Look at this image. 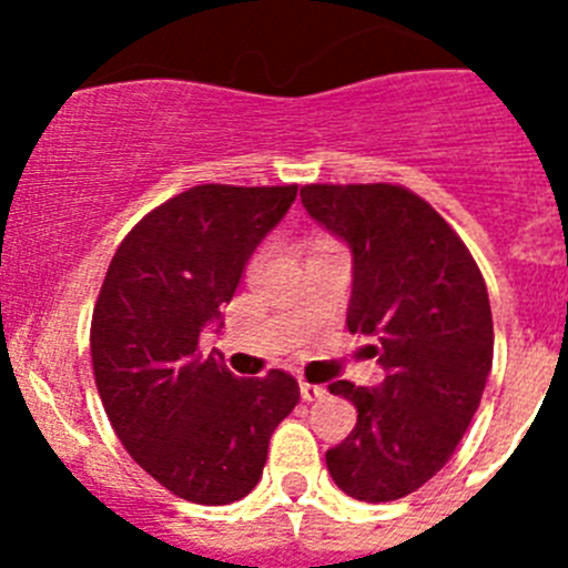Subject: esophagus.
<instances>
[{
    "mask_svg": "<svg viewBox=\"0 0 568 568\" xmlns=\"http://www.w3.org/2000/svg\"><path fill=\"white\" fill-rule=\"evenodd\" d=\"M298 386H301V398L304 400H321L324 395H327V389H324V386L310 384V381H301Z\"/></svg>",
    "mask_w": 568,
    "mask_h": 568,
    "instance_id": "obj_1",
    "label": "esophagus"
}]
</instances>
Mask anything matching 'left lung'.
I'll return each instance as SVG.
<instances>
[{
	"instance_id": "left-lung-1",
	"label": "left lung",
	"mask_w": 568,
	"mask_h": 568,
	"mask_svg": "<svg viewBox=\"0 0 568 568\" xmlns=\"http://www.w3.org/2000/svg\"><path fill=\"white\" fill-rule=\"evenodd\" d=\"M301 202L353 253L349 333L373 335L384 384L333 381L358 424L327 449L341 491L366 504L420 489L453 458L491 369L484 275L449 224L398 184H307Z\"/></svg>"
}]
</instances>
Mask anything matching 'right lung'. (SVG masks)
Here are the masks:
<instances>
[{"label": "right lung", "instance_id": "right-lung-1", "mask_svg": "<svg viewBox=\"0 0 568 568\" xmlns=\"http://www.w3.org/2000/svg\"><path fill=\"white\" fill-rule=\"evenodd\" d=\"M295 193V184H199L173 195L124 235L93 307V375L115 435L148 475L193 504L250 495L270 435L301 398L293 375L235 378L199 349Z\"/></svg>", "mask_w": 568, "mask_h": 568}]
</instances>
